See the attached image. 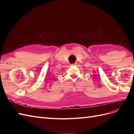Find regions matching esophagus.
I'll return each instance as SVG.
<instances>
[{
	"mask_svg": "<svg viewBox=\"0 0 134 134\" xmlns=\"http://www.w3.org/2000/svg\"><path fill=\"white\" fill-rule=\"evenodd\" d=\"M77 64L76 63H74V64H71V66H74V65H76Z\"/></svg>",
	"mask_w": 134,
	"mask_h": 134,
	"instance_id": "esophagus-1",
	"label": "esophagus"
}]
</instances>
